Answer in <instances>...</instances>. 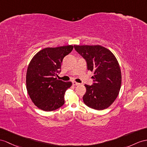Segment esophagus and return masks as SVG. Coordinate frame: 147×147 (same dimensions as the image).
Masks as SVG:
<instances>
[{
	"mask_svg": "<svg viewBox=\"0 0 147 147\" xmlns=\"http://www.w3.org/2000/svg\"><path fill=\"white\" fill-rule=\"evenodd\" d=\"M72 84H73L74 85H80V84L78 83V82H73Z\"/></svg>",
	"mask_w": 147,
	"mask_h": 147,
	"instance_id": "34e87169",
	"label": "esophagus"
}]
</instances>
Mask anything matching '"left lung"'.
Wrapping results in <instances>:
<instances>
[{
    "label": "left lung",
    "instance_id": "8db88e82",
    "mask_svg": "<svg viewBox=\"0 0 147 147\" xmlns=\"http://www.w3.org/2000/svg\"><path fill=\"white\" fill-rule=\"evenodd\" d=\"M74 48L94 75L93 85H85L84 103L95 110L107 109L115 100L121 87V74L117 59L110 50L101 45H74Z\"/></svg>",
    "mask_w": 147,
    "mask_h": 147
}]
</instances>
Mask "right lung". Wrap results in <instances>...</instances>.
<instances>
[{"label": "right lung", "instance_id": "obj_1", "mask_svg": "<svg viewBox=\"0 0 147 147\" xmlns=\"http://www.w3.org/2000/svg\"><path fill=\"white\" fill-rule=\"evenodd\" d=\"M74 49L73 45L47 47L35 54L28 64L26 87L35 106L45 112L59 109L65 103L64 95L72 83L57 79L64 57Z\"/></svg>", "mask_w": 147, "mask_h": 147}]
</instances>
